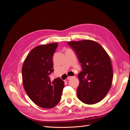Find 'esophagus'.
<instances>
[{
    "mask_svg": "<svg viewBox=\"0 0 130 130\" xmlns=\"http://www.w3.org/2000/svg\"><path fill=\"white\" fill-rule=\"evenodd\" d=\"M73 77V76H68V77H67V79H68V80H70V79H71V78H72Z\"/></svg>",
    "mask_w": 130,
    "mask_h": 130,
    "instance_id": "esophagus-1",
    "label": "esophagus"
}]
</instances>
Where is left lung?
Here are the masks:
<instances>
[{
    "label": "left lung",
    "mask_w": 130,
    "mask_h": 130,
    "mask_svg": "<svg viewBox=\"0 0 130 130\" xmlns=\"http://www.w3.org/2000/svg\"><path fill=\"white\" fill-rule=\"evenodd\" d=\"M68 44L75 52L82 67L78 75V99L88 105L99 103L107 95L112 85L111 58L95 41L85 40L68 42Z\"/></svg>",
    "instance_id": "obj_1"
}]
</instances>
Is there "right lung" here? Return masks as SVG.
Listing matches in <instances>:
<instances>
[{
	"mask_svg": "<svg viewBox=\"0 0 130 130\" xmlns=\"http://www.w3.org/2000/svg\"><path fill=\"white\" fill-rule=\"evenodd\" d=\"M57 43L36 46L27 55L22 73L24 88L34 103L42 108H50L61 100L64 83L60 77L52 82L49 77L53 71V56Z\"/></svg>",
	"mask_w": 130,
	"mask_h": 130,
	"instance_id": "right-lung-1",
	"label": "right lung"
}]
</instances>
